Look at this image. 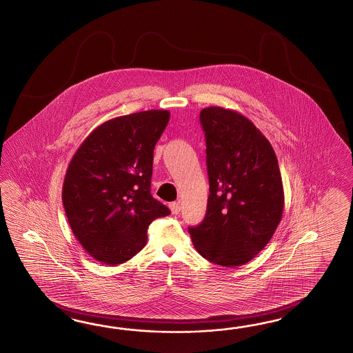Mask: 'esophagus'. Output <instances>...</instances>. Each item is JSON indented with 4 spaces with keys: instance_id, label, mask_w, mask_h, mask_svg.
I'll return each instance as SVG.
<instances>
[{
    "instance_id": "1",
    "label": "esophagus",
    "mask_w": 353,
    "mask_h": 353,
    "mask_svg": "<svg viewBox=\"0 0 353 353\" xmlns=\"http://www.w3.org/2000/svg\"><path fill=\"white\" fill-rule=\"evenodd\" d=\"M170 209H171V212H172L173 214H179L181 210V204L180 201H173L170 204Z\"/></svg>"
}]
</instances>
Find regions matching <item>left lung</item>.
<instances>
[{
    "instance_id": "obj_1",
    "label": "left lung",
    "mask_w": 353,
    "mask_h": 353,
    "mask_svg": "<svg viewBox=\"0 0 353 353\" xmlns=\"http://www.w3.org/2000/svg\"><path fill=\"white\" fill-rule=\"evenodd\" d=\"M207 140V214L189 232L203 258L241 267L255 258L282 219L284 191L274 150L237 111L207 107L200 112Z\"/></svg>"
}]
</instances>
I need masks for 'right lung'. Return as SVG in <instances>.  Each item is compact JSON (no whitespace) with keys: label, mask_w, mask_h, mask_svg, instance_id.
<instances>
[{"label":"right lung","mask_w":353,"mask_h":353,"mask_svg":"<svg viewBox=\"0 0 353 353\" xmlns=\"http://www.w3.org/2000/svg\"><path fill=\"white\" fill-rule=\"evenodd\" d=\"M170 111L149 110L105 121L70 161L62 203L71 231L92 258L117 265L145 246L149 224L170 214L150 195L153 152Z\"/></svg>","instance_id":"right-lung-1"}]
</instances>
